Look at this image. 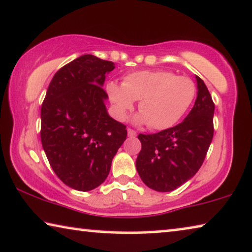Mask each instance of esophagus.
I'll return each mask as SVG.
<instances>
[{"label": "esophagus", "instance_id": "esophagus-1", "mask_svg": "<svg viewBox=\"0 0 252 252\" xmlns=\"http://www.w3.org/2000/svg\"><path fill=\"white\" fill-rule=\"evenodd\" d=\"M127 134H128L129 137H135V136H136V132H135V130L132 129V128L127 129Z\"/></svg>", "mask_w": 252, "mask_h": 252}]
</instances>
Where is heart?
I'll return each mask as SVG.
<instances>
[{
    "instance_id": "b5f03b06",
    "label": "heart",
    "mask_w": 252,
    "mask_h": 252,
    "mask_svg": "<svg viewBox=\"0 0 252 252\" xmlns=\"http://www.w3.org/2000/svg\"><path fill=\"white\" fill-rule=\"evenodd\" d=\"M107 92L116 115L124 119L138 101L140 124H149L155 130L168 129L187 114L195 97L196 87L191 78L170 70H140L124 77L123 84L110 82Z\"/></svg>"
}]
</instances>
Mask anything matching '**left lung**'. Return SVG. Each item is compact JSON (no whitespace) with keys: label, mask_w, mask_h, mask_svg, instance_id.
<instances>
[{"label":"left lung","mask_w":252,"mask_h":252,"mask_svg":"<svg viewBox=\"0 0 252 252\" xmlns=\"http://www.w3.org/2000/svg\"><path fill=\"white\" fill-rule=\"evenodd\" d=\"M195 78L198 95L183 122L159 133L138 135L137 173L155 191H173L194 176L213 141L215 104L206 84Z\"/></svg>","instance_id":"left-lung-1"}]
</instances>
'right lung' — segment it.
<instances>
[{
  "label": "right lung",
  "instance_id": "1",
  "mask_svg": "<svg viewBox=\"0 0 252 252\" xmlns=\"http://www.w3.org/2000/svg\"><path fill=\"white\" fill-rule=\"evenodd\" d=\"M111 61L92 54L57 71L41 109V141L51 167L69 188L91 191L108 177L111 161L126 140L124 124L109 116L102 89Z\"/></svg>",
  "mask_w": 252,
  "mask_h": 252
}]
</instances>
